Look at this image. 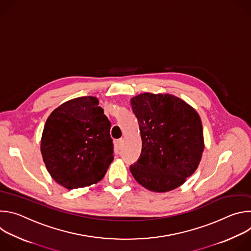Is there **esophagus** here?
<instances>
[{
	"mask_svg": "<svg viewBox=\"0 0 251 251\" xmlns=\"http://www.w3.org/2000/svg\"><path fill=\"white\" fill-rule=\"evenodd\" d=\"M122 144H123V139H118V140L116 141V147H117L118 149H121Z\"/></svg>",
	"mask_w": 251,
	"mask_h": 251,
	"instance_id": "obj_1",
	"label": "esophagus"
}]
</instances>
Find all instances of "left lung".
I'll return each mask as SVG.
<instances>
[{"mask_svg": "<svg viewBox=\"0 0 251 251\" xmlns=\"http://www.w3.org/2000/svg\"><path fill=\"white\" fill-rule=\"evenodd\" d=\"M131 105L142 138L141 155L130 166L134 178L152 192L176 189L201 159L204 146L199 114L171 94L142 93L131 99Z\"/></svg>", "mask_w": 251, "mask_h": 251, "instance_id": "left-lung-1", "label": "left lung"}]
</instances>
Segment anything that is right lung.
Wrapping results in <instances>:
<instances>
[{"mask_svg": "<svg viewBox=\"0 0 251 251\" xmlns=\"http://www.w3.org/2000/svg\"><path fill=\"white\" fill-rule=\"evenodd\" d=\"M96 97L61 104L49 116L41 151L53 180L67 190L100 182L113 161L111 123Z\"/></svg>", "mask_w": 251, "mask_h": 251, "instance_id": "right-lung-1", "label": "right lung"}]
</instances>
